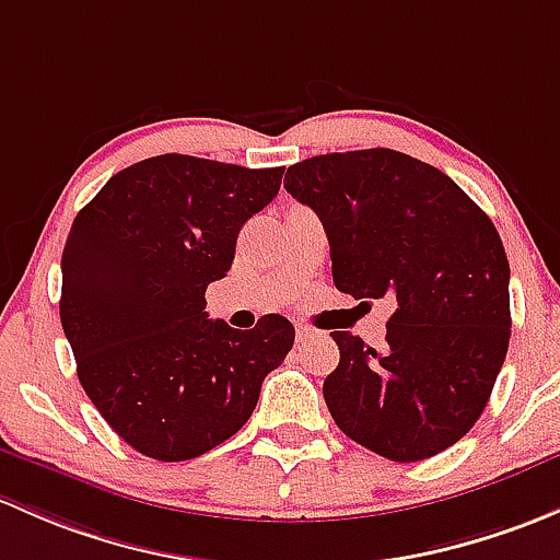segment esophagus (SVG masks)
Masks as SVG:
<instances>
[{
	"instance_id": "obj_1",
	"label": "esophagus",
	"mask_w": 560,
	"mask_h": 560,
	"mask_svg": "<svg viewBox=\"0 0 560 560\" xmlns=\"http://www.w3.org/2000/svg\"><path fill=\"white\" fill-rule=\"evenodd\" d=\"M298 343H303V340H308V338H314L316 335V329L314 327H308V325H298Z\"/></svg>"
}]
</instances>
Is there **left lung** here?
I'll return each instance as SVG.
<instances>
[{
    "mask_svg": "<svg viewBox=\"0 0 560 560\" xmlns=\"http://www.w3.org/2000/svg\"><path fill=\"white\" fill-rule=\"evenodd\" d=\"M325 225L332 281L394 298L386 349L335 329L325 402L351 440L392 462L451 448L486 408L510 343V262L497 228L451 176L405 152L354 150L287 168Z\"/></svg>",
    "mask_w": 560,
    "mask_h": 560,
    "instance_id": "obj_1",
    "label": "left lung"
}]
</instances>
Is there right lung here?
<instances>
[{"label": "right lung", "instance_id": "add662e5", "mask_svg": "<svg viewBox=\"0 0 560 560\" xmlns=\"http://www.w3.org/2000/svg\"><path fill=\"white\" fill-rule=\"evenodd\" d=\"M281 174L168 152L117 172L74 217L61 257L63 335L85 394L133 451L187 462L217 448L290 354V319L233 329L209 319L203 298Z\"/></svg>", "mask_w": 560, "mask_h": 560}]
</instances>
